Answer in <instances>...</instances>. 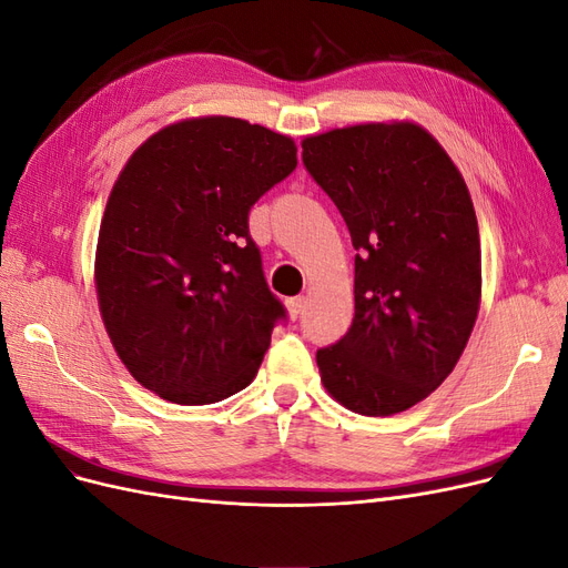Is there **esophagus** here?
<instances>
[{
	"label": "esophagus",
	"instance_id": "obj_1",
	"mask_svg": "<svg viewBox=\"0 0 568 568\" xmlns=\"http://www.w3.org/2000/svg\"><path fill=\"white\" fill-rule=\"evenodd\" d=\"M303 307H305V298L303 296H294V298L286 301V311H288L291 320H298L301 313H303Z\"/></svg>",
	"mask_w": 568,
	"mask_h": 568
}]
</instances>
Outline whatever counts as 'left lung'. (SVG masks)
<instances>
[{"instance_id":"left-lung-1","label":"left lung","mask_w":568,"mask_h":568,"mask_svg":"<svg viewBox=\"0 0 568 568\" xmlns=\"http://www.w3.org/2000/svg\"><path fill=\"white\" fill-rule=\"evenodd\" d=\"M301 146L357 251L355 317L317 351L322 384L357 415H398L448 379L476 324L480 239L467 182L409 120L336 128Z\"/></svg>"}]
</instances>
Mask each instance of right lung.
<instances>
[{
	"mask_svg": "<svg viewBox=\"0 0 568 568\" xmlns=\"http://www.w3.org/2000/svg\"><path fill=\"white\" fill-rule=\"evenodd\" d=\"M296 165L291 136L205 115L151 134L120 170L97 242L99 313L159 398L211 405L253 382L286 313L248 211Z\"/></svg>",
	"mask_w": 568,
	"mask_h": 568,
	"instance_id": "1",
	"label": "right lung"
}]
</instances>
